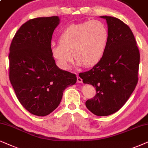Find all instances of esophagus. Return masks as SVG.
<instances>
[{"label": "esophagus", "mask_w": 148, "mask_h": 148, "mask_svg": "<svg viewBox=\"0 0 148 148\" xmlns=\"http://www.w3.org/2000/svg\"><path fill=\"white\" fill-rule=\"evenodd\" d=\"M77 82H78V83H82V79L78 76H77Z\"/></svg>", "instance_id": "34e87169"}]
</instances>
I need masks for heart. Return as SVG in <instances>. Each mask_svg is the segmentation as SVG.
<instances>
[{"label": "heart", "mask_w": 148, "mask_h": 148, "mask_svg": "<svg viewBox=\"0 0 148 148\" xmlns=\"http://www.w3.org/2000/svg\"><path fill=\"white\" fill-rule=\"evenodd\" d=\"M108 40L109 31L101 21L72 24L61 33L60 44L51 45V55L63 70L70 68L73 56L78 66H93L105 54Z\"/></svg>", "instance_id": "1"}]
</instances>
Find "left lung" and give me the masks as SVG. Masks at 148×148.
<instances>
[{"instance_id":"8db88e82","label":"left lung","mask_w":148,"mask_h":148,"mask_svg":"<svg viewBox=\"0 0 148 148\" xmlns=\"http://www.w3.org/2000/svg\"><path fill=\"white\" fill-rule=\"evenodd\" d=\"M107 21L109 40L105 54L90 70L79 74L92 84L96 95L86 106L99 116L112 114L125 105L138 82L140 54L131 29L121 19L101 16Z\"/></svg>"}]
</instances>
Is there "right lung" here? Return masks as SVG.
I'll list each match as a JSON object with an SVG mask.
<instances>
[{"label":"right lung","instance_id":"right-lung-1","mask_svg":"<svg viewBox=\"0 0 148 148\" xmlns=\"http://www.w3.org/2000/svg\"><path fill=\"white\" fill-rule=\"evenodd\" d=\"M58 16L29 19L19 27L11 43L9 80L21 105L45 116L60 105L66 88L76 82V74L60 70L51 52Z\"/></svg>","mask_w":148,"mask_h":148}]
</instances>
